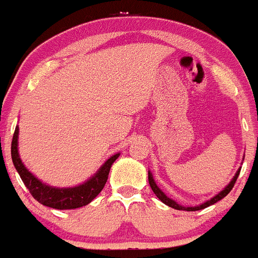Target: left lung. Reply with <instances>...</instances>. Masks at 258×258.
Wrapping results in <instances>:
<instances>
[{
  "instance_id": "left-lung-1",
  "label": "left lung",
  "mask_w": 258,
  "mask_h": 258,
  "mask_svg": "<svg viewBox=\"0 0 258 258\" xmlns=\"http://www.w3.org/2000/svg\"><path fill=\"white\" fill-rule=\"evenodd\" d=\"M239 172H240V168L238 169V172L235 173V176H234L233 180H231L230 182H229V185H227V186L225 187V189L222 190V191H220L219 194H217V196H215V197H213V198H211L210 201L204 202L203 204H199V206H197V207H184V206H181V204L176 203V202L173 201V199L168 198V197H167L166 194H164V192L162 191V190L157 186V184H155V181H154V178H153V175H152V172H150V171H149V172H148V178H149V185H150V187H152L153 191H154L155 196H157L158 198H159V201H162L164 204H167L168 207L175 208V210H180V211H199V210H203V208L210 207V206H212V204L217 203V202L221 201L222 198H225V197H226L227 194L230 192V190L233 189V186H234V184H235L236 178H238V176H239Z\"/></svg>"
}]
</instances>
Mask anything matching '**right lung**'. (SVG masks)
<instances>
[{
    "label": "right lung",
    "instance_id": "1",
    "mask_svg": "<svg viewBox=\"0 0 258 258\" xmlns=\"http://www.w3.org/2000/svg\"><path fill=\"white\" fill-rule=\"evenodd\" d=\"M18 136H19V127L16 126L13 141H11V158H13V163L16 171L22 177L27 189L33 196V198L43 206L55 208V210H74V208L87 206L103 190L104 185L108 180L110 167L119 157V153L112 155L100 167V169L82 185L74 187H64V189L52 187L43 184L42 181H39L24 166L19 157V152H18Z\"/></svg>",
    "mask_w": 258,
    "mask_h": 258
}]
</instances>
